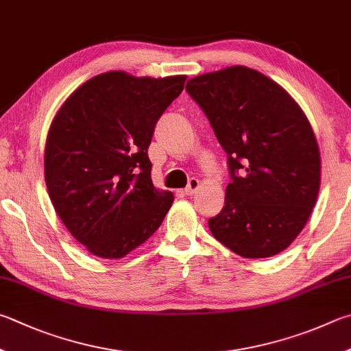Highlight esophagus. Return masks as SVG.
<instances>
[{
  "instance_id": "esophagus-1",
  "label": "esophagus",
  "mask_w": 351,
  "mask_h": 351,
  "mask_svg": "<svg viewBox=\"0 0 351 351\" xmlns=\"http://www.w3.org/2000/svg\"><path fill=\"white\" fill-rule=\"evenodd\" d=\"M199 186H201V182L195 180V178H192V180H190V182H189V186L184 189V193H186L187 196H192V195L196 193V190L199 189Z\"/></svg>"
}]
</instances>
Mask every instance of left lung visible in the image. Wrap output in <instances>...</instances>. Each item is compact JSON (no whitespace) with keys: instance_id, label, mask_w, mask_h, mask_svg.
I'll use <instances>...</instances> for the list:
<instances>
[{"instance_id":"left-lung-1","label":"left lung","mask_w":351,"mask_h":351,"mask_svg":"<svg viewBox=\"0 0 351 351\" xmlns=\"http://www.w3.org/2000/svg\"><path fill=\"white\" fill-rule=\"evenodd\" d=\"M228 156L226 206L213 237L242 258L285 250L307 224L321 186V154L289 92L258 70L230 66L186 86Z\"/></svg>"}]
</instances>
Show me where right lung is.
I'll list each match as a JSON object with an SVG mask.
<instances>
[{
  "mask_svg": "<svg viewBox=\"0 0 351 351\" xmlns=\"http://www.w3.org/2000/svg\"><path fill=\"white\" fill-rule=\"evenodd\" d=\"M186 80L112 70L81 84L56 112L44 150L47 192L62 224L95 256L124 258L173 204V193L152 182L147 149Z\"/></svg>",
  "mask_w": 351,
  "mask_h": 351,
  "instance_id": "1",
  "label": "right lung"
}]
</instances>
